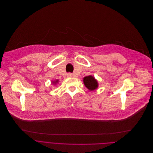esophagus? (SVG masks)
<instances>
[{"mask_svg":"<svg viewBox=\"0 0 153 153\" xmlns=\"http://www.w3.org/2000/svg\"><path fill=\"white\" fill-rule=\"evenodd\" d=\"M68 76L71 77V76H72V74H71V73H69V74H68Z\"/></svg>","mask_w":153,"mask_h":153,"instance_id":"1","label":"esophagus"}]
</instances>
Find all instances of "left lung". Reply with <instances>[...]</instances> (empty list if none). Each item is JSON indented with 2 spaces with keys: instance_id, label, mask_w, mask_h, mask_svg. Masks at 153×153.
<instances>
[{
  "instance_id": "1",
  "label": "left lung",
  "mask_w": 153,
  "mask_h": 153,
  "mask_svg": "<svg viewBox=\"0 0 153 153\" xmlns=\"http://www.w3.org/2000/svg\"><path fill=\"white\" fill-rule=\"evenodd\" d=\"M83 81L85 87L90 90H94L98 87V82L92 76H87L84 78Z\"/></svg>"
}]
</instances>
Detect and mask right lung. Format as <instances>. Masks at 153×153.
<instances>
[{"instance_id": "right-lung-1", "label": "right lung", "mask_w": 153, "mask_h": 153, "mask_svg": "<svg viewBox=\"0 0 153 153\" xmlns=\"http://www.w3.org/2000/svg\"><path fill=\"white\" fill-rule=\"evenodd\" d=\"M58 82V80H56V81L55 82H55V83H56V82Z\"/></svg>"}]
</instances>
